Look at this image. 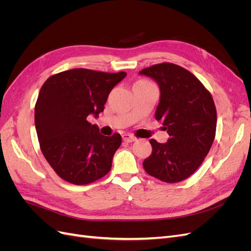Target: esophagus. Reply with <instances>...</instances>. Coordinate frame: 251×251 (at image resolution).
Here are the masks:
<instances>
[{"label": "esophagus", "mask_w": 251, "mask_h": 251, "mask_svg": "<svg viewBox=\"0 0 251 251\" xmlns=\"http://www.w3.org/2000/svg\"><path fill=\"white\" fill-rule=\"evenodd\" d=\"M123 140L126 141V142H133V141L136 140V138L131 134H124L123 135Z\"/></svg>", "instance_id": "1"}]
</instances>
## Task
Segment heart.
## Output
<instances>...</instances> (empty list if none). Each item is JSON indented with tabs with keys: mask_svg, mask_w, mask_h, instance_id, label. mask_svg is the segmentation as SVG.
Here are the masks:
<instances>
[{
	"mask_svg": "<svg viewBox=\"0 0 251 251\" xmlns=\"http://www.w3.org/2000/svg\"><path fill=\"white\" fill-rule=\"evenodd\" d=\"M136 83H150L148 80H144V79H140V80H138L137 82Z\"/></svg>",
	"mask_w": 251,
	"mask_h": 251,
	"instance_id": "b5f03b06",
	"label": "heart"
}]
</instances>
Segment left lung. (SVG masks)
<instances>
[{
  "mask_svg": "<svg viewBox=\"0 0 251 251\" xmlns=\"http://www.w3.org/2000/svg\"><path fill=\"white\" fill-rule=\"evenodd\" d=\"M160 87L156 119L163 123L170 139H151V154L143 168L166 183L185 180L198 170L216 137L217 110L209 91L193 73L172 63L144 68L139 72Z\"/></svg>",
  "mask_w": 251,
  "mask_h": 251,
  "instance_id": "8db88e82",
  "label": "left lung"
}]
</instances>
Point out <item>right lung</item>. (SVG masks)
<instances>
[{
    "label": "right lung",
    "mask_w": 251,
    "mask_h": 251,
    "mask_svg": "<svg viewBox=\"0 0 251 251\" xmlns=\"http://www.w3.org/2000/svg\"><path fill=\"white\" fill-rule=\"evenodd\" d=\"M126 75L78 68L52 75L42 86L34 109L40 148L69 183L86 185L110 172L121 136L101 135L87 118L103 111L111 90Z\"/></svg>",
    "instance_id": "1"
}]
</instances>
